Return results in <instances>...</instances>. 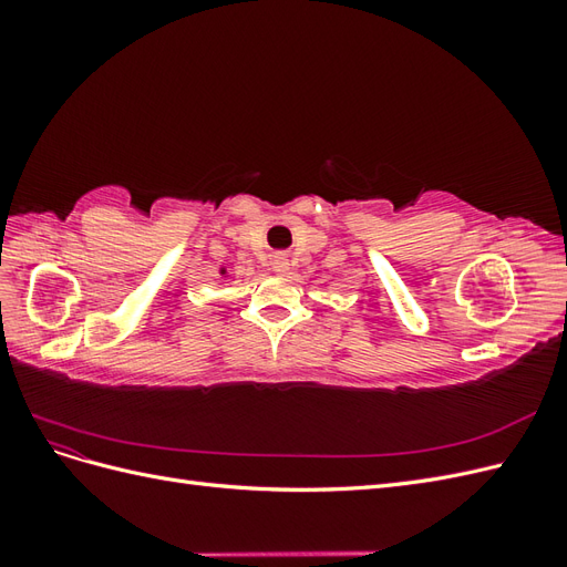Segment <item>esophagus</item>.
Here are the masks:
<instances>
[{"mask_svg":"<svg viewBox=\"0 0 567 567\" xmlns=\"http://www.w3.org/2000/svg\"><path fill=\"white\" fill-rule=\"evenodd\" d=\"M274 271H277V274H288L290 271V262H288L286 255H279L277 260H274Z\"/></svg>","mask_w":567,"mask_h":567,"instance_id":"esophagus-1","label":"esophagus"}]
</instances>
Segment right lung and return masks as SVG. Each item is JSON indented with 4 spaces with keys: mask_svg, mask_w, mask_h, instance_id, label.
<instances>
[{
    "mask_svg": "<svg viewBox=\"0 0 567 567\" xmlns=\"http://www.w3.org/2000/svg\"><path fill=\"white\" fill-rule=\"evenodd\" d=\"M219 274H221V277H225V274H227V269H225V267H221V269H219Z\"/></svg>",
    "mask_w": 567,
    "mask_h": 567,
    "instance_id": "obj_1",
    "label": "right lung"
}]
</instances>
